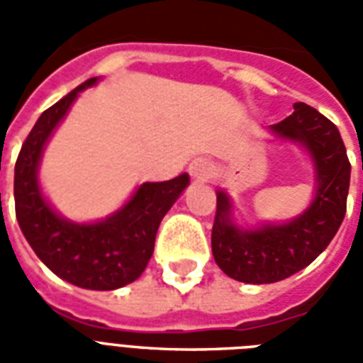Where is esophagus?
Returning a JSON list of instances; mask_svg holds the SVG:
<instances>
[{
    "label": "esophagus",
    "mask_w": 363,
    "mask_h": 363,
    "mask_svg": "<svg viewBox=\"0 0 363 363\" xmlns=\"http://www.w3.org/2000/svg\"><path fill=\"white\" fill-rule=\"evenodd\" d=\"M188 173L196 179V181H209L213 179L216 173V167L215 164L211 162L209 158H194L188 165Z\"/></svg>",
    "instance_id": "obj_1"
}]
</instances>
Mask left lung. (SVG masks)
Masks as SVG:
<instances>
[{"label":"left lung","instance_id":"1","mask_svg":"<svg viewBox=\"0 0 363 363\" xmlns=\"http://www.w3.org/2000/svg\"><path fill=\"white\" fill-rule=\"evenodd\" d=\"M271 130L303 143L316 165L315 201L290 224L239 230L230 220L232 203L216 196L211 235L213 256L228 277L248 284H267L303 269L330 245L347 213L350 162L337 125L307 104H294V113Z\"/></svg>","mask_w":363,"mask_h":363}]
</instances>
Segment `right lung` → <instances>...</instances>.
Masks as SVG:
<instances>
[{
  "mask_svg": "<svg viewBox=\"0 0 363 363\" xmlns=\"http://www.w3.org/2000/svg\"><path fill=\"white\" fill-rule=\"evenodd\" d=\"M82 82L48 107L26 137L14 165V211L33 252L60 279L88 288L115 290L141 275L154 252L160 222L188 186V175L165 182H145L118 213L98 224H73L54 213L37 184V165L45 143L64 118Z\"/></svg>",
  "mask_w": 363,
  "mask_h": 363,
  "instance_id": "1",
  "label": "right lung"
}]
</instances>
